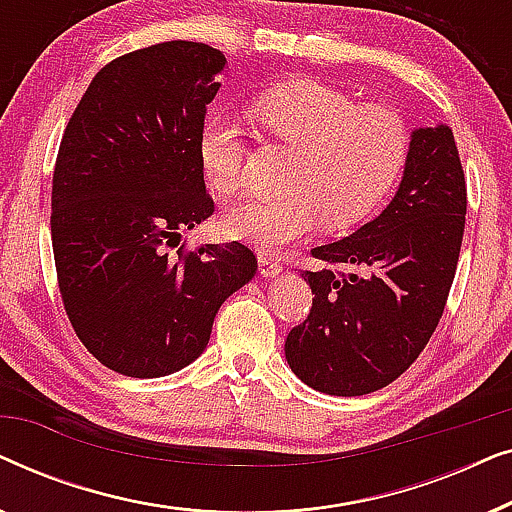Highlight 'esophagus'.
<instances>
[{
  "label": "esophagus",
  "mask_w": 512,
  "mask_h": 512,
  "mask_svg": "<svg viewBox=\"0 0 512 512\" xmlns=\"http://www.w3.org/2000/svg\"><path fill=\"white\" fill-rule=\"evenodd\" d=\"M258 268H261L263 277H277L282 272V263L275 254H268V251H261L258 254Z\"/></svg>",
  "instance_id": "34e87169"
}]
</instances>
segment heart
<instances>
[{
    "instance_id": "1",
    "label": "heart",
    "mask_w": 512,
    "mask_h": 512,
    "mask_svg": "<svg viewBox=\"0 0 512 512\" xmlns=\"http://www.w3.org/2000/svg\"><path fill=\"white\" fill-rule=\"evenodd\" d=\"M254 116L270 135L298 149L289 195L247 198L221 219L226 237L272 249L310 235L324 216L333 230L354 226L377 207L401 172L408 130L394 109L359 104L314 79L286 81L256 97ZM200 160L219 195L247 181V139L233 116H214L200 132Z\"/></svg>"
}]
</instances>
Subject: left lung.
Wrapping results in <instances>:
<instances>
[{
  "label": "left lung",
  "instance_id": "1",
  "mask_svg": "<svg viewBox=\"0 0 512 512\" xmlns=\"http://www.w3.org/2000/svg\"><path fill=\"white\" fill-rule=\"evenodd\" d=\"M464 223L466 181L452 130H412L389 205L349 237L312 249L319 261L366 275L303 272L312 310L284 345L298 380L321 394L363 396L403 375L443 317Z\"/></svg>",
  "mask_w": 512,
  "mask_h": 512
}]
</instances>
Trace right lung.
<instances>
[{
    "label": "right lung",
    "instance_id": "add662e5",
    "mask_svg": "<svg viewBox=\"0 0 512 512\" xmlns=\"http://www.w3.org/2000/svg\"><path fill=\"white\" fill-rule=\"evenodd\" d=\"M226 55L165 41L104 65L62 135L51 237L67 317L90 354L163 377L205 352L223 300L258 263L240 242L179 247L214 212L200 132Z\"/></svg>",
    "mask_w": 512,
    "mask_h": 512
}]
</instances>
